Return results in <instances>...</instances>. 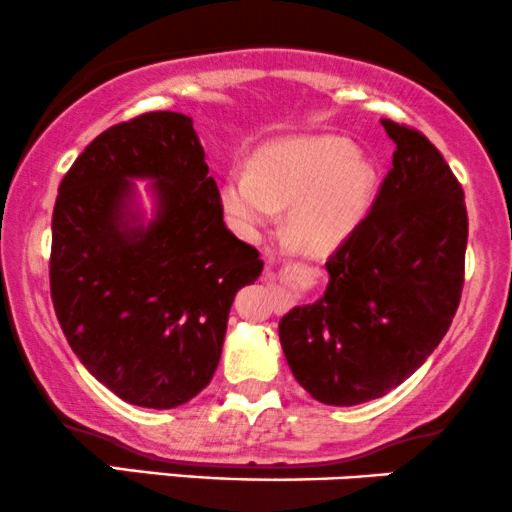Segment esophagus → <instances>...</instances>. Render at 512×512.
<instances>
[{
	"label": "esophagus",
	"instance_id": "1",
	"mask_svg": "<svg viewBox=\"0 0 512 512\" xmlns=\"http://www.w3.org/2000/svg\"><path fill=\"white\" fill-rule=\"evenodd\" d=\"M269 279H272V276H269Z\"/></svg>",
	"mask_w": 512,
	"mask_h": 512
}]
</instances>
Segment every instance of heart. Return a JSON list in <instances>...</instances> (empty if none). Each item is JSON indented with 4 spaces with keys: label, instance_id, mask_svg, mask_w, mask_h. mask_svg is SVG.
<instances>
[{
    "label": "heart",
    "instance_id": "heart-1",
    "mask_svg": "<svg viewBox=\"0 0 512 512\" xmlns=\"http://www.w3.org/2000/svg\"><path fill=\"white\" fill-rule=\"evenodd\" d=\"M374 190V169L348 140L303 135L257 150L250 174L224 181L221 200L240 231L255 233L288 207L286 233L303 252L324 255L365 219Z\"/></svg>",
    "mask_w": 512,
    "mask_h": 512
}]
</instances>
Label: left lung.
I'll use <instances>...</instances> for the list:
<instances>
[{
  "label": "left lung",
  "instance_id": "1",
  "mask_svg": "<svg viewBox=\"0 0 512 512\" xmlns=\"http://www.w3.org/2000/svg\"><path fill=\"white\" fill-rule=\"evenodd\" d=\"M381 123L396 143L389 174L326 260L324 298L279 322L293 377L324 405H360L403 384L446 336L463 295V186L427 135Z\"/></svg>",
  "mask_w": 512,
  "mask_h": 512
}]
</instances>
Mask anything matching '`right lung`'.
I'll list each match as a JSON object with an SVG mask.
<instances>
[{"mask_svg": "<svg viewBox=\"0 0 512 512\" xmlns=\"http://www.w3.org/2000/svg\"><path fill=\"white\" fill-rule=\"evenodd\" d=\"M131 177L156 181L158 217L138 225ZM264 262L224 224L193 119L147 112L80 152L59 186L49 288L66 341L109 391L176 408L212 381L233 295Z\"/></svg>", "mask_w": 512, "mask_h": 512, "instance_id": "add662e5", "label": "right lung"}]
</instances>
